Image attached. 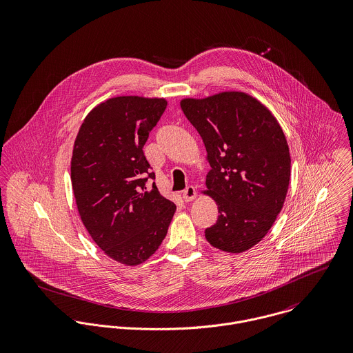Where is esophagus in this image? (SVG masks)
Listing matches in <instances>:
<instances>
[{"mask_svg":"<svg viewBox=\"0 0 353 353\" xmlns=\"http://www.w3.org/2000/svg\"><path fill=\"white\" fill-rule=\"evenodd\" d=\"M196 197H197V190H196L194 186H188L183 190V200L185 201H193Z\"/></svg>","mask_w":353,"mask_h":353,"instance_id":"1","label":"esophagus"}]
</instances>
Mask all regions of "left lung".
<instances>
[{"mask_svg":"<svg viewBox=\"0 0 353 353\" xmlns=\"http://www.w3.org/2000/svg\"><path fill=\"white\" fill-rule=\"evenodd\" d=\"M197 129L210 171L205 194L219 209L206 241L225 252H243L263 239L285 201L291 156L281 126L258 99L227 91L181 101Z\"/></svg>","mask_w":353,"mask_h":353,"instance_id":"1","label":"left lung"}]
</instances>
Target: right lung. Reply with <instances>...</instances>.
<instances>
[{"instance_id":"add662e5","label":"right lung","mask_w":353,"mask_h":353,"mask_svg":"<svg viewBox=\"0 0 353 353\" xmlns=\"http://www.w3.org/2000/svg\"><path fill=\"white\" fill-rule=\"evenodd\" d=\"M167 107L163 98L117 97L84 118L73 145L70 179L79 214L105 255L140 265L159 249L175 213L143 148Z\"/></svg>"}]
</instances>
